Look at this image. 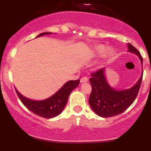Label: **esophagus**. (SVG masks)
<instances>
[{"instance_id":"obj_1","label":"esophagus","mask_w":151,"mask_h":151,"mask_svg":"<svg viewBox=\"0 0 151 151\" xmlns=\"http://www.w3.org/2000/svg\"><path fill=\"white\" fill-rule=\"evenodd\" d=\"M88 80H89V79H88V77H82V78H81V79H80V82H81V83L87 82Z\"/></svg>"}]
</instances>
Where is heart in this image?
<instances>
[{
  "label": "heart",
  "instance_id": "b5f03b06",
  "mask_svg": "<svg viewBox=\"0 0 151 151\" xmlns=\"http://www.w3.org/2000/svg\"><path fill=\"white\" fill-rule=\"evenodd\" d=\"M106 48L104 45H97L95 47L94 49H93V52H94V54L96 56H101V55H103L104 52ZM112 55H113V52L111 50H109L108 51H107L106 54V56L107 58H110Z\"/></svg>",
  "mask_w": 151,
  "mask_h": 151
}]
</instances>
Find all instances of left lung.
<instances>
[{"mask_svg":"<svg viewBox=\"0 0 151 151\" xmlns=\"http://www.w3.org/2000/svg\"><path fill=\"white\" fill-rule=\"evenodd\" d=\"M127 46L128 52L138 57L143 67V58L139 52L130 43H128ZM106 72V69L102 68L91 74L89 81L92 90L89 104L95 114L101 117L109 118L125 111L135 101L141 84L143 71L141 77L134 85L129 89L122 90L115 89L109 84Z\"/></svg>","mask_w":151,"mask_h":151,"instance_id":"left-lung-1","label":"left lung"}]
</instances>
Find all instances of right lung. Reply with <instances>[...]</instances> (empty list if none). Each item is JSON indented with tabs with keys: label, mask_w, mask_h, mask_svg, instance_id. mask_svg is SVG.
<instances>
[{
	"label": "right lung",
	"mask_w": 151,
	"mask_h": 151,
	"mask_svg": "<svg viewBox=\"0 0 151 151\" xmlns=\"http://www.w3.org/2000/svg\"><path fill=\"white\" fill-rule=\"evenodd\" d=\"M50 34H52V32H43L36 37ZM79 81V79L67 81L52 96L43 100L30 99L21 94L16 88L15 91L20 101L28 110L39 116L45 119H52L58 116L62 113L67 104L70 94L75 88L77 87Z\"/></svg>",
	"instance_id": "add662e5"
}]
</instances>
